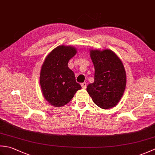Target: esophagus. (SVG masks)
Returning <instances> with one entry per match:
<instances>
[{
	"label": "esophagus",
	"instance_id": "esophagus-1",
	"mask_svg": "<svg viewBox=\"0 0 155 155\" xmlns=\"http://www.w3.org/2000/svg\"><path fill=\"white\" fill-rule=\"evenodd\" d=\"M81 87L83 88H86L87 87V83H83L81 84Z\"/></svg>",
	"mask_w": 155,
	"mask_h": 155
}]
</instances>
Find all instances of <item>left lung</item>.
<instances>
[{"mask_svg":"<svg viewBox=\"0 0 155 155\" xmlns=\"http://www.w3.org/2000/svg\"><path fill=\"white\" fill-rule=\"evenodd\" d=\"M90 55L94 67V81L88 85L87 91L98 107L113 108L118 103L126 87L123 62L110 49L91 50Z\"/></svg>","mask_w":155,"mask_h":155,"instance_id":"obj_1","label":"left lung"}]
</instances>
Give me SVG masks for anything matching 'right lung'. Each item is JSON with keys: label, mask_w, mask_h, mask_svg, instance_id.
I'll return each mask as SVG.
<instances>
[{"label": "right lung", "mask_w": 155, "mask_h": 155, "mask_svg": "<svg viewBox=\"0 0 155 155\" xmlns=\"http://www.w3.org/2000/svg\"><path fill=\"white\" fill-rule=\"evenodd\" d=\"M77 53L71 46L61 45L46 57L41 70L40 84L45 98L54 107L68 103L81 86L75 80L68 62Z\"/></svg>", "instance_id": "add662e5"}]
</instances>
